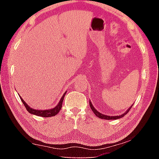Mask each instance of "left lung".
<instances>
[{"label": "left lung", "mask_w": 159, "mask_h": 159, "mask_svg": "<svg viewBox=\"0 0 159 159\" xmlns=\"http://www.w3.org/2000/svg\"><path fill=\"white\" fill-rule=\"evenodd\" d=\"M89 104H90V107L91 109H92V111L94 112V114H95L97 116L99 117V118H102V119H106V120L118 119V118H122V117L124 116H125V114H128V111H130V109H131V107H130V108H129V109L127 110V111H126V112L125 113V114H122V115H120V116H106V115L102 114L101 113H99V112H98V111H97V110H96L95 108H94V107H93V104H92V103H91L90 101L89 102Z\"/></svg>", "instance_id": "8db88e82"}]
</instances>
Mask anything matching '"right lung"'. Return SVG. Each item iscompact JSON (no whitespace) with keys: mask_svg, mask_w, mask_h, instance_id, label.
I'll use <instances>...</instances> for the list:
<instances>
[{"mask_svg":"<svg viewBox=\"0 0 159 159\" xmlns=\"http://www.w3.org/2000/svg\"><path fill=\"white\" fill-rule=\"evenodd\" d=\"M66 92L64 94L63 96L61 97V98L60 99V102H59L58 104L56 106L55 108L51 109H48V110H37V109H31L30 107H29V105L26 102L24 101V99H22V98L20 97V99L21 102H23L24 105L25 106L26 109L27 111L30 113V114H34V115H37L39 116H43V117H50V116H54L57 115L59 111H60V109L61 108V106H62V102L64 100V98L65 96Z\"/></svg>","mask_w":159,"mask_h":159,"instance_id":"1","label":"right lung"}]
</instances>
